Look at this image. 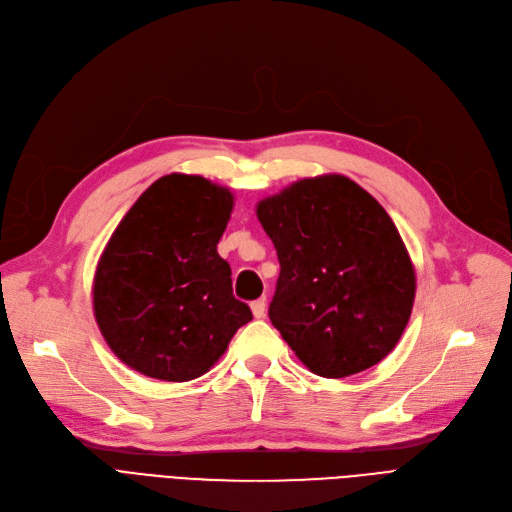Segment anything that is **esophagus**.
<instances>
[{"mask_svg":"<svg viewBox=\"0 0 512 512\" xmlns=\"http://www.w3.org/2000/svg\"><path fill=\"white\" fill-rule=\"evenodd\" d=\"M250 308H252V314L256 316V319H264V314H266V302H264V298H262V300H254V302L250 304Z\"/></svg>","mask_w":512,"mask_h":512,"instance_id":"1","label":"esophagus"}]
</instances>
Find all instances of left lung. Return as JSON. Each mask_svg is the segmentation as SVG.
Wrapping results in <instances>:
<instances>
[{
	"instance_id": "left-lung-1",
	"label": "left lung",
	"mask_w": 512,
	"mask_h": 512,
	"mask_svg": "<svg viewBox=\"0 0 512 512\" xmlns=\"http://www.w3.org/2000/svg\"><path fill=\"white\" fill-rule=\"evenodd\" d=\"M281 273L271 323L329 379L383 360L402 337L417 277L383 206L344 175L302 179L256 206Z\"/></svg>"
}]
</instances>
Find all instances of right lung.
Segmentation results:
<instances>
[{"label": "right lung", "mask_w": 512, "mask_h": 512, "mask_svg": "<svg viewBox=\"0 0 512 512\" xmlns=\"http://www.w3.org/2000/svg\"><path fill=\"white\" fill-rule=\"evenodd\" d=\"M233 193L173 173L145 189L114 229L93 279V312L110 350L133 371L191 381L252 321L216 252Z\"/></svg>", "instance_id": "add662e5"}]
</instances>
